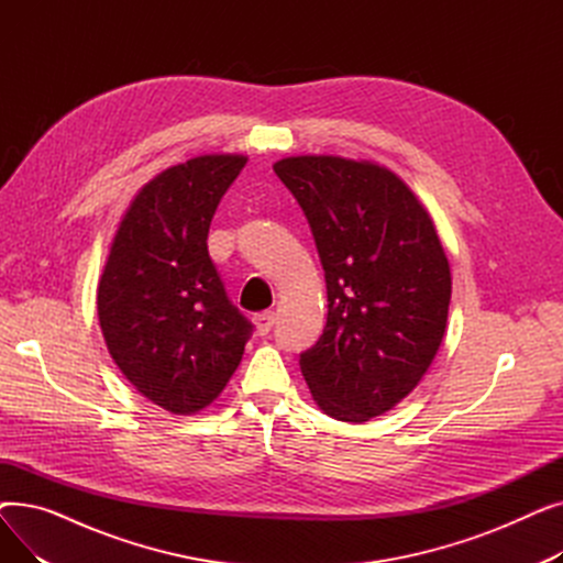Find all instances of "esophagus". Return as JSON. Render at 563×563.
Wrapping results in <instances>:
<instances>
[{
	"instance_id": "esophagus-1",
	"label": "esophagus",
	"mask_w": 563,
	"mask_h": 563,
	"mask_svg": "<svg viewBox=\"0 0 563 563\" xmlns=\"http://www.w3.org/2000/svg\"><path fill=\"white\" fill-rule=\"evenodd\" d=\"M253 323H255V333L264 338V335H269V331L274 329L276 314H274V312H262V314H257V317L253 319Z\"/></svg>"
}]
</instances>
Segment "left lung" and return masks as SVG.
<instances>
[{
    "mask_svg": "<svg viewBox=\"0 0 563 563\" xmlns=\"http://www.w3.org/2000/svg\"><path fill=\"white\" fill-rule=\"evenodd\" d=\"M327 274V329L301 353L317 406L367 422L416 390L448 329L450 262L418 196L390 168L335 155L274 164Z\"/></svg>",
    "mask_w": 563,
    "mask_h": 563,
    "instance_id": "1",
    "label": "left lung"
}]
</instances>
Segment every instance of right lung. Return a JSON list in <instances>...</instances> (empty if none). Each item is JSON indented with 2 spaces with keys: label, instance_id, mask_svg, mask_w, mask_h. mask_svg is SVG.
Wrapping results in <instances>:
<instances>
[{
  "label": "right lung",
  "instance_id": "obj_1",
  "mask_svg": "<svg viewBox=\"0 0 563 563\" xmlns=\"http://www.w3.org/2000/svg\"><path fill=\"white\" fill-rule=\"evenodd\" d=\"M246 162L200 155L155 175L118 223L98 283L113 363L173 416H191L223 393L253 333L207 253L217 205Z\"/></svg>",
  "mask_w": 563,
  "mask_h": 563
}]
</instances>
